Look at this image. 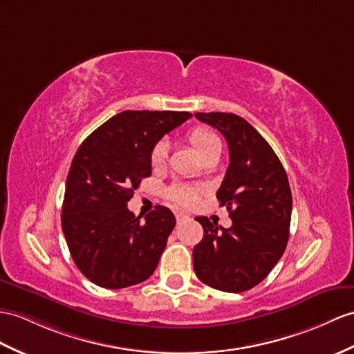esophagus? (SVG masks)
Here are the masks:
<instances>
[{"instance_id": "esophagus-1", "label": "esophagus", "mask_w": 354, "mask_h": 354, "mask_svg": "<svg viewBox=\"0 0 354 354\" xmlns=\"http://www.w3.org/2000/svg\"><path fill=\"white\" fill-rule=\"evenodd\" d=\"M187 219H189V216H187V214H185V213H177V214H176L177 223H182V222H185V221H187Z\"/></svg>"}]
</instances>
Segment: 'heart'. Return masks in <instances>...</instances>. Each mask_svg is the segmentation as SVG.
Returning <instances> with one entry per match:
<instances>
[{"label":"heart","mask_w":354,"mask_h":354,"mask_svg":"<svg viewBox=\"0 0 354 354\" xmlns=\"http://www.w3.org/2000/svg\"><path fill=\"white\" fill-rule=\"evenodd\" d=\"M189 142L192 144L195 151L200 154L201 159L207 158L212 153H221L222 144L219 136L214 133L210 129L205 127H196L194 131L187 135ZM168 144L165 141H159L153 145L151 153H150V162L153 168H160L165 165L168 159ZM169 200H172L177 204L182 205H192L196 201V191L192 187L185 186V185H174L168 189L167 192Z\"/></svg>","instance_id":"heart-1"}]
</instances>
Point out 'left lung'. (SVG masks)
I'll use <instances>...</instances> for the list:
<instances>
[{
    "instance_id": "1",
    "label": "left lung",
    "mask_w": 354,
    "mask_h": 354,
    "mask_svg": "<svg viewBox=\"0 0 354 354\" xmlns=\"http://www.w3.org/2000/svg\"><path fill=\"white\" fill-rule=\"evenodd\" d=\"M195 117L228 142L230 165L216 198L232 225L196 218L204 236L194 248V270L205 286L242 292L260 283L286 251L292 207L288 177L269 142L245 118L228 112Z\"/></svg>"
}]
</instances>
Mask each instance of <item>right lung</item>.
Wrapping results in <instances>:
<instances>
[{"label": "right lung", "instance_id": "right-lung-1", "mask_svg": "<svg viewBox=\"0 0 354 354\" xmlns=\"http://www.w3.org/2000/svg\"><path fill=\"white\" fill-rule=\"evenodd\" d=\"M191 117L177 111H123L77 149L66 180L62 227L76 267L96 286L131 287L158 267L174 214L156 205L141 221L127 201L151 176L153 145Z\"/></svg>", "mask_w": 354, "mask_h": 354}]
</instances>
